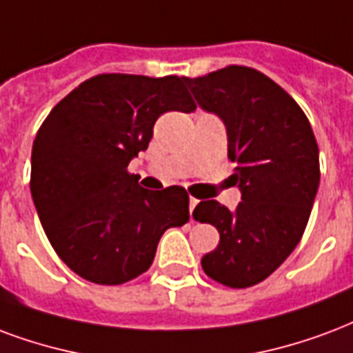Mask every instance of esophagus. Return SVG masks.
I'll list each match as a JSON object with an SVG mask.
<instances>
[{
	"label": "esophagus",
	"mask_w": 353,
	"mask_h": 353,
	"mask_svg": "<svg viewBox=\"0 0 353 353\" xmlns=\"http://www.w3.org/2000/svg\"><path fill=\"white\" fill-rule=\"evenodd\" d=\"M196 203H198L196 198H192V196L189 198V210H190V213H192V211H194V208H196Z\"/></svg>",
	"instance_id": "esophagus-1"
}]
</instances>
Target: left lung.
Instances as JSON below:
<instances>
[{
    "label": "left lung",
    "instance_id": "obj_1",
    "mask_svg": "<svg viewBox=\"0 0 353 353\" xmlns=\"http://www.w3.org/2000/svg\"><path fill=\"white\" fill-rule=\"evenodd\" d=\"M187 83L226 125L232 177L241 189L234 213L216 200L192 211L221 234L202 268L228 288H249L292 254L307 228L320 185L318 143L299 104L260 70L228 65Z\"/></svg>",
    "mask_w": 353,
    "mask_h": 353
}]
</instances>
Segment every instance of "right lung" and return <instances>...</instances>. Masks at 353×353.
<instances>
[{"label": "right lung", "instance_id": "add662e5", "mask_svg": "<svg viewBox=\"0 0 353 353\" xmlns=\"http://www.w3.org/2000/svg\"><path fill=\"white\" fill-rule=\"evenodd\" d=\"M185 83L176 74H97L37 130L30 187L39 219L57 256L90 283L116 286L145 273L161 236L189 221L183 187L143 189L127 170L161 114L196 108Z\"/></svg>", "mask_w": 353, "mask_h": 353}]
</instances>
